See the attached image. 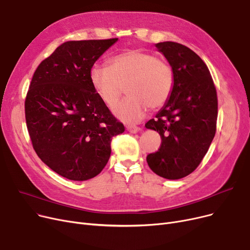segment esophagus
Masks as SVG:
<instances>
[{
    "mask_svg": "<svg viewBox=\"0 0 250 250\" xmlns=\"http://www.w3.org/2000/svg\"><path fill=\"white\" fill-rule=\"evenodd\" d=\"M126 129L128 130L129 133H132V134H136V133H138L139 130L141 129L139 126H137V125H128L127 126H126Z\"/></svg>",
    "mask_w": 250,
    "mask_h": 250,
    "instance_id": "obj_1",
    "label": "esophagus"
}]
</instances>
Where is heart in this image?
Segmentation results:
<instances>
[{
	"instance_id": "heart-1",
	"label": "heart",
	"mask_w": 250,
	"mask_h": 250,
	"mask_svg": "<svg viewBox=\"0 0 250 250\" xmlns=\"http://www.w3.org/2000/svg\"><path fill=\"white\" fill-rule=\"evenodd\" d=\"M97 95L109 107L121 98L124 86L129 95L113 109L125 123H137L149 107L158 109L169 100L174 72L166 61L144 49H128L108 60V67L95 63L89 71Z\"/></svg>"
}]
</instances>
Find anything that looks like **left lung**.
Here are the masks:
<instances>
[{
	"mask_svg": "<svg viewBox=\"0 0 250 250\" xmlns=\"http://www.w3.org/2000/svg\"><path fill=\"white\" fill-rule=\"evenodd\" d=\"M174 72V87L164 107L145 126L161 137L158 151L147 156L152 171L166 179L193 172L215 137L217 90L207 64L188 46L164 42L156 44Z\"/></svg>",
	"mask_w": 250,
	"mask_h": 250,
	"instance_id": "8db88e82",
	"label": "left lung"
}]
</instances>
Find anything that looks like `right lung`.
<instances>
[{
	"label": "right lung",
	"mask_w": 250,
	"mask_h": 250,
	"mask_svg": "<svg viewBox=\"0 0 250 250\" xmlns=\"http://www.w3.org/2000/svg\"><path fill=\"white\" fill-rule=\"evenodd\" d=\"M117 38L67 42L37 67L25 98V118L34 151L55 172L71 180L98 175L111 140L125 132L89 79V71Z\"/></svg>",
	"instance_id": "obj_1"
}]
</instances>
